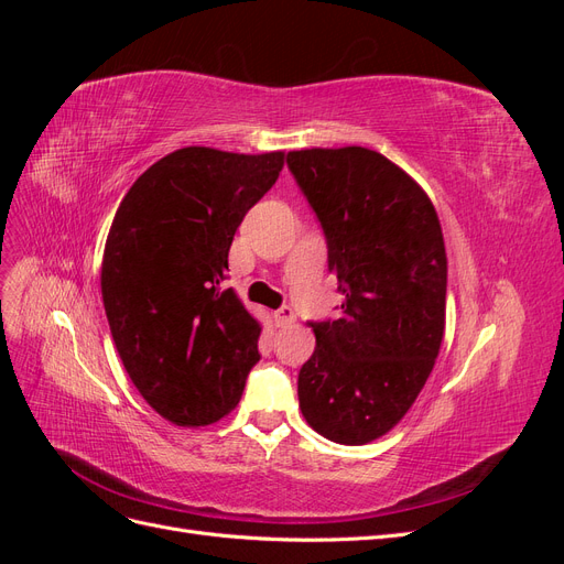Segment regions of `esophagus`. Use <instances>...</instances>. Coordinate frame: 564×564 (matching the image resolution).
Returning a JSON list of instances; mask_svg holds the SVG:
<instances>
[{
    "label": "esophagus",
    "instance_id": "obj_1",
    "mask_svg": "<svg viewBox=\"0 0 564 564\" xmlns=\"http://www.w3.org/2000/svg\"><path fill=\"white\" fill-rule=\"evenodd\" d=\"M275 319H278L280 327H286V324H292L296 319V313L289 308V305H282V308L275 313Z\"/></svg>",
    "mask_w": 564,
    "mask_h": 564
}]
</instances>
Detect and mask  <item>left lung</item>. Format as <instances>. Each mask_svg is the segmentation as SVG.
<instances>
[{"mask_svg": "<svg viewBox=\"0 0 564 564\" xmlns=\"http://www.w3.org/2000/svg\"><path fill=\"white\" fill-rule=\"evenodd\" d=\"M286 162L346 294L338 319L313 324L299 406L322 437L367 445L395 429L433 371L445 336V237L423 187L377 150H294Z\"/></svg>", "mask_w": 564, "mask_h": 564, "instance_id": "left-lung-1", "label": "left lung"}]
</instances>
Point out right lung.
Masks as SVG:
<instances>
[{
	"mask_svg": "<svg viewBox=\"0 0 564 564\" xmlns=\"http://www.w3.org/2000/svg\"><path fill=\"white\" fill-rule=\"evenodd\" d=\"M282 166V150L181 148L135 178L112 218L100 292L117 352L143 400L183 429L230 414L261 357V322L220 284L237 226Z\"/></svg>",
	"mask_w": 564,
	"mask_h": 564,
	"instance_id": "1",
	"label": "right lung"
}]
</instances>
